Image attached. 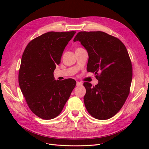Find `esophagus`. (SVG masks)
<instances>
[{"label": "esophagus", "mask_w": 149, "mask_h": 149, "mask_svg": "<svg viewBox=\"0 0 149 149\" xmlns=\"http://www.w3.org/2000/svg\"><path fill=\"white\" fill-rule=\"evenodd\" d=\"M82 84H83V83H82L81 82L77 81V86H81Z\"/></svg>", "instance_id": "1"}]
</instances>
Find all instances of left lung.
<instances>
[{
  "label": "left lung",
  "instance_id": "1",
  "mask_svg": "<svg viewBox=\"0 0 149 149\" xmlns=\"http://www.w3.org/2000/svg\"><path fill=\"white\" fill-rule=\"evenodd\" d=\"M77 41L89 56L88 72L98 75L99 81L95 86L84 83L85 107L94 118L109 119L122 108L129 93L132 68L127 49L119 39L102 31H81L74 39Z\"/></svg>",
  "mask_w": 149,
  "mask_h": 149
}]
</instances>
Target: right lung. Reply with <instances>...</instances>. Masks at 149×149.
I'll return each instance as SVG.
<instances>
[{
    "instance_id": "1",
    "label": "right lung",
    "mask_w": 149,
    "mask_h": 149,
    "mask_svg": "<svg viewBox=\"0 0 149 149\" xmlns=\"http://www.w3.org/2000/svg\"><path fill=\"white\" fill-rule=\"evenodd\" d=\"M75 33H46L31 41L22 55L19 86L30 109L42 119L59 115L76 84L73 79L59 81L54 77L56 65Z\"/></svg>"
}]
</instances>
